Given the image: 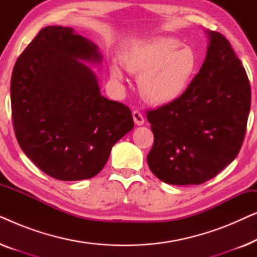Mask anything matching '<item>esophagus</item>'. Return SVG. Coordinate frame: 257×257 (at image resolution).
I'll return each instance as SVG.
<instances>
[{"label":"esophagus","mask_w":257,"mask_h":257,"mask_svg":"<svg viewBox=\"0 0 257 257\" xmlns=\"http://www.w3.org/2000/svg\"><path fill=\"white\" fill-rule=\"evenodd\" d=\"M132 115H133V120L137 125H144V122H145V119H144V115L142 112L139 110H135L132 112Z\"/></svg>","instance_id":"1"}]
</instances>
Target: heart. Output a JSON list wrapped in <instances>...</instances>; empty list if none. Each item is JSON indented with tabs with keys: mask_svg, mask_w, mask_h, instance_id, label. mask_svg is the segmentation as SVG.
Returning <instances> with one entry per match:
<instances>
[{
	"mask_svg": "<svg viewBox=\"0 0 257 257\" xmlns=\"http://www.w3.org/2000/svg\"><path fill=\"white\" fill-rule=\"evenodd\" d=\"M121 62L127 71L139 76L140 93L154 105L168 104L180 98L198 71L194 50L172 37L137 42L122 51ZM110 71L114 79H122L118 63H112Z\"/></svg>",
	"mask_w": 257,
	"mask_h": 257,
	"instance_id": "1",
	"label": "heart"
}]
</instances>
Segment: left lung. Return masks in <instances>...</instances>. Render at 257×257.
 <instances>
[{
	"instance_id": "left-lung-1",
	"label": "left lung",
	"mask_w": 257,
	"mask_h": 257,
	"mask_svg": "<svg viewBox=\"0 0 257 257\" xmlns=\"http://www.w3.org/2000/svg\"><path fill=\"white\" fill-rule=\"evenodd\" d=\"M205 62L177 100L146 112L154 136L150 170L171 185H200L229 165L247 131L251 90L222 34L208 31Z\"/></svg>"
}]
</instances>
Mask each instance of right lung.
<instances>
[{"instance_id": "obj_1", "label": "right lung", "mask_w": 257, "mask_h": 257, "mask_svg": "<svg viewBox=\"0 0 257 257\" xmlns=\"http://www.w3.org/2000/svg\"><path fill=\"white\" fill-rule=\"evenodd\" d=\"M79 59L101 56L71 28L45 27L17 58L10 82L17 143L41 171L63 181L99 173L112 146L135 126L131 110L101 96Z\"/></svg>"}]
</instances>
